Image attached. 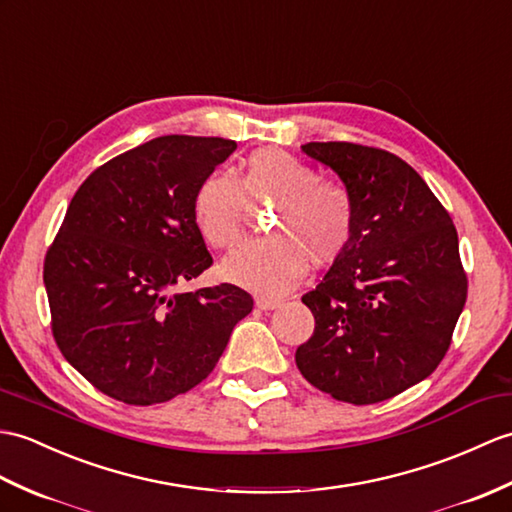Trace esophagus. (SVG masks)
<instances>
[{"label":"esophagus","instance_id":"34e87169","mask_svg":"<svg viewBox=\"0 0 512 512\" xmlns=\"http://www.w3.org/2000/svg\"><path fill=\"white\" fill-rule=\"evenodd\" d=\"M255 305L259 307V310L270 312V310H277V307L281 305V301L279 299H270V296H257Z\"/></svg>","mask_w":512,"mask_h":512}]
</instances>
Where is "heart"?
I'll list each match as a JSON object with an SVG mask.
<instances>
[{
  "label": "heart",
  "mask_w": 512,
  "mask_h": 512,
  "mask_svg": "<svg viewBox=\"0 0 512 512\" xmlns=\"http://www.w3.org/2000/svg\"><path fill=\"white\" fill-rule=\"evenodd\" d=\"M246 196L277 205L270 240L248 242L222 261V277L246 290L288 292L305 277L310 261L331 264L351 240L353 202L347 189L320 181L312 165L294 154L266 148L248 157L240 183L227 172H213L198 185L194 220L211 246L240 242Z\"/></svg>",
  "instance_id": "1"
}]
</instances>
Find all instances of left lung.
<instances>
[{
	"label": "left lung",
	"instance_id": "left-lung-1",
	"mask_svg": "<svg viewBox=\"0 0 512 512\" xmlns=\"http://www.w3.org/2000/svg\"><path fill=\"white\" fill-rule=\"evenodd\" d=\"M307 157L334 170L353 202V231L316 290V327L296 349L303 377L338 401L366 406L434 373L467 301L458 233L406 161L347 141H312Z\"/></svg>",
	"mask_w": 512,
	"mask_h": 512
}]
</instances>
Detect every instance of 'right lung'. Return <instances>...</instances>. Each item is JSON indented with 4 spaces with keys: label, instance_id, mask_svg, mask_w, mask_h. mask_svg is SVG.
<instances>
[{
    "label": "right lung",
    "instance_id": "1",
    "mask_svg": "<svg viewBox=\"0 0 512 512\" xmlns=\"http://www.w3.org/2000/svg\"><path fill=\"white\" fill-rule=\"evenodd\" d=\"M235 148L222 137L150 139L71 198L43 283L58 349L104 395L130 406L183 395L251 314V294L231 283L178 290L211 266L194 196Z\"/></svg>",
    "mask_w": 512,
    "mask_h": 512
}]
</instances>
